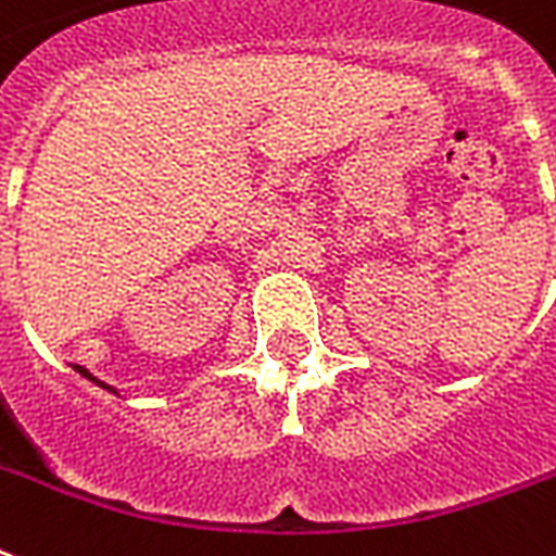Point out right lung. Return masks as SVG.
Returning a JSON list of instances; mask_svg holds the SVG:
<instances>
[{
  "label": "right lung",
  "mask_w": 556,
  "mask_h": 556,
  "mask_svg": "<svg viewBox=\"0 0 556 556\" xmlns=\"http://www.w3.org/2000/svg\"><path fill=\"white\" fill-rule=\"evenodd\" d=\"M78 372H80V376H87V379H90V381H96V384H101V388H104V391L116 393V391H113V388H110V384H104V381H99V379H96V376H92V372L84 370V367H78Z\"/></svg>",
  "instance_id": "1"
}]
</instances>
